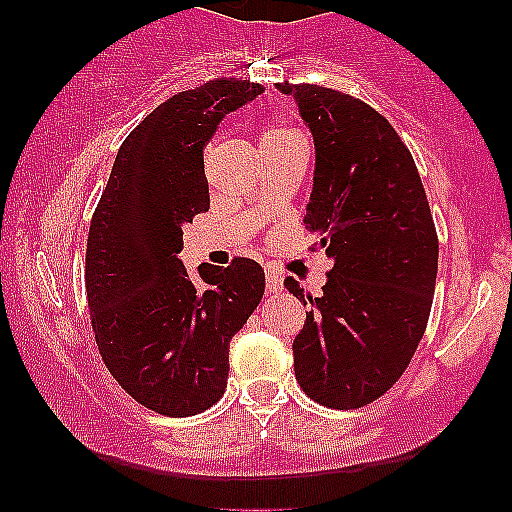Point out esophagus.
Masks as SVG:
<instances>
[{"instance_id":"34e87169","label":"esophagus","mask_w":512,"mask_h":512,"mask_svg":"<svg viewBox=\"0 0 512 512\" xmlns=\"http://www.w3.org/2000/svg\"><path fill=\"white\" fill-rule=\"evenodd\" d=\"M264 276H267V291L269 293L279 291L281 284H284V279H281V274L276 272V269H267V272H264Z\"/></svg>"}]
</instances>
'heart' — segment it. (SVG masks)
I'll list each match as a JSON object with an SVG mask.
<instances>
[{
    "instance_id": "obj_1",
    "label": "heart",
    "mask_w": 512,
    "mask_h": 512,
    "mask_svg": "<svg viewBox=\"0 0 512 512\" xmlns=\"http://www.w3.org/2000/svg\"><path fill=\"white\" fill-rule=\"evenodd\" d=\"M293 137H303L301 132H298L296 127L291 125V122L286 120H269L264 122L262 132H260V146H274V144H284L289 142Z\"/></svg>"
}]
</instances>
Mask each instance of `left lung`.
Masks as SVG:
<instances>
[{
  "label": "left lung",
  "mask_w": 512,
  "mask_h": 512,
  "mask_svg": "<svg viewBox=\"0 0 512 512\" xmlns=\"http://www.w3.org/2000/svg\"><path fill=\"white\" fill-rule=\"evenodd\" d=\"M315 139L305 228L334 264L322 296L289 276L303 305L293 368L303 392L330 409L383 397L426 332L438 274V236L407 144L361 98L320 84H279Z\"/></svg>",
  "instance_id": "8db88e82"
}]
</instances>
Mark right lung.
Here are the masks:
<instances>
[{
	"label": "right lung",
	"mask_w": 512,
	"mask_h": 512,
	"mask_svg": "<svg viewBox=\"0 0 512 512\" xmlns=\"http://www.w3.org/2000/svg\"><path fill=\"white\" fill-rule=\"evenodd\" d=\"M264 91L211 79L175 93L122 142L86 243V298L98 351L129 397L163 416L214 407L228 380V346L262 301L264 272L178 260L182 226L209 209L204 146L221 117Z\"/></svg>",
	"instance_id": "add662e5"
}]
</instances>
